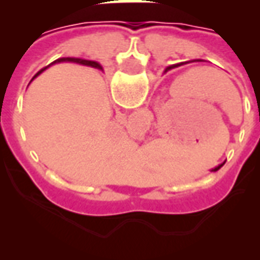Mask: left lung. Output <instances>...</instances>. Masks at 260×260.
Returning a JSON list of instances; mask_svg holds the SVG:
<instances>
[{
  "label": "left lung",
  "mask_w": 260,
  "mask_h": 260,
  "mask_svg": "<svg viewBox=\"0 0 260 260\" xmlns=\"http://www.w3.org/2000/svg\"><path fill=\"white\" fill-rule=\"evenodd\" d=\"M178 65H180V64H178ZM178 65H173V67H169V68H167V69L175 68V67H178ZM224 163H225V161H224ZM224 163H223V164H220V166H218V167H216V169L213 170V171H217V170H220V169H221V167H223V166H224Z\"/></svg>",
  "instance_id": "left-lung-1"
}]
</instances>
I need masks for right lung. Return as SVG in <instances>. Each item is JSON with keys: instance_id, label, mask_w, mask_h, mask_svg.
<instances>
[{"instance_id": "obj_1", "label": "right lung", "mask_w": 260, "mask_h": 260, "mask_svg": "<svg viewBox=\"0 0 260 260\" xmlns=\"http://www.w3.org/2000/svg\"><path fill=\"white\" fill-rule=\"evenodd\" d=\"M57 61H58V62H61V61H72V62H78V64H83V65H90V67H93V68H102V67H100V64H97V62H94V61H87V59H80V58H59V59H57ZM57 61H54V62H57ZM46 68H47V67H46ZM44 68V69H46ZM44 69H42V71H39V72H37L36 74V76L37 75H40L43 72V71H44ZM36 76H35V78H36Z\"/></svg>"}]
</instances>
